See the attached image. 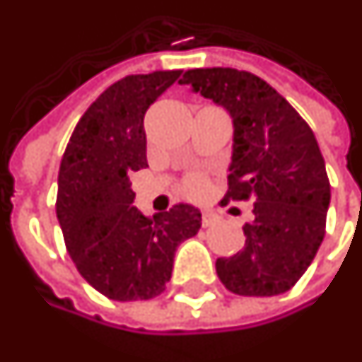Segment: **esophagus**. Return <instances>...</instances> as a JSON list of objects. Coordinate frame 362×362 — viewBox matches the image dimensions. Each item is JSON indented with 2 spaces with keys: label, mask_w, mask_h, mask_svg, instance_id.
I'll return each mask as SVG.
<instances>
[{
  "label": "esophagus",
  "mask_w": 362,
  "mask_h": 362,
  "mask_svg": "<svg viewBox=\"0 0 362 362\" xmlns=\"http://www.w3.org/2000/svg\"><path fill=\"white\" fill-rule=\"evenodd\" d=\"M217 219H219V217H217L214 211H204V214H202V225H204V227H211V225H216Z\"/></svg>",
  "instance_id": "1"
}]
</instances>
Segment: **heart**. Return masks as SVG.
Here are the masks:
<instances>
[{"label": "heart", "mask_w": 362, "mask_h": 362, "mask_svg": "<svg viewBox=\"0 0 362 362\" xmlns=\"http://www.w3.org/2000/svg\"><path fill=\"white\" fill-rule=\"evenodd\" d=\"M182 189L189 198H202L207 189V178L204 174H189L182 184Z\"/></svg>", "instance_id": "obj_1"}]
</instances>
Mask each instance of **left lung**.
<instances>
[{
    "mask_svg": "<svg viewBox=\"0 0 362 362\" xmlns=\"http://www.w3.org/2000/svg\"><path fill=\"white\" fill-rule=\"evenodd\" d=\"M189 84L233 117L229 199H252L245 247L216 270L239 296L288 292L312 264L325 237L331 186L315 135L300 113L259 76L235 68H196Z\"/></svg>",
    "mask_w": 362,
    "mask_h": 362,
    "instance_id": "8db88e82",
    "label": "left lung"
}]
</instances>
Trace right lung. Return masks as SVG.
I'll list each match as a JSON object with an SVG mask.
<instances>
[{
    "label": "right lung",
    "instance_id": "obj_1",
    "mask_svg": "<svg viewBox=\"0 0 362 362\" xmlns=\"http://www.w3.org/2000/svg\"><path fill=\"white\" fill-rule=\"evenodd\" d=\"M182 70L125 76L78 121L60 163L57 217L76 269L117 302L151 300L173 276L174 252L202 227L199 209L178 204L153 219L133 206L129 174L146 168V110Z\"/></svg>",
    "mask_w": 362,
    "mask_h": 362
}]
</instances>
